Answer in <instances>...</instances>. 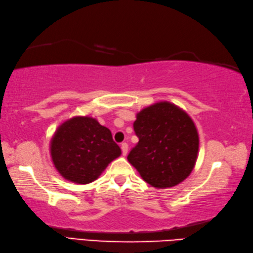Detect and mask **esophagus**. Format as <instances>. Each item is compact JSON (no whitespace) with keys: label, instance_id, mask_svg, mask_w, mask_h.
Listing matches in <instances>:
<instances>
[{"label":"esophagus","instance_id":"34e87169","mask_svg":"<svg viewBox=\"0 0 253 253\" xmlns=\"http://www.w3.org/2000/svg\"><path fill=\"white\" fill-rule=\"evenodd\" d=\"M127 149H128V145L126 143H122L121 144V150H122V155L123 156H126Z\"/></svg>","mask_w":253,"mask_h":253}]
</instances>
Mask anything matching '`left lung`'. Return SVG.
Returning <instances> with one entry per match:
<instances>
[{
  "label": "left lung",
  "instance_id": "8db88e82",
  "mask_svg": "<svg viewBox=\"0 0 253 253\" xmlns=\"http://www.w3.org/2000/svg\"><path fill=\"white\" fill-rule=\"evenodd\" d=\"M133 126L139 141L127 160L146 183L170 188L189 176L197 161L199 135L186 111L162 100L137 112Z\"/></svg>",
  "mask_w": 253,
  "mask_h": 253
}]
</instances>
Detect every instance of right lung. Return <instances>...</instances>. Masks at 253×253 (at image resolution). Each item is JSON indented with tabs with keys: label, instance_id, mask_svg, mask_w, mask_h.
<instances>
[{
	"label": "right lung",
	"instance_id": "obj_1",
	"mask_svg": "<svg viewBox=\"0 0 253 253\" xmlns=\"http://www.w3.org/2000/svg\"><path fill=\"white\" fill-rule=\"evenodd\" d=\"M49 153L56 171L65 179L88 184L121 155V149L109 128L95 118L77 116L57 127L50 139Z\"/></svg>",
	"mask_w": 253,
	"mask_h": 253
}]
</instances>
